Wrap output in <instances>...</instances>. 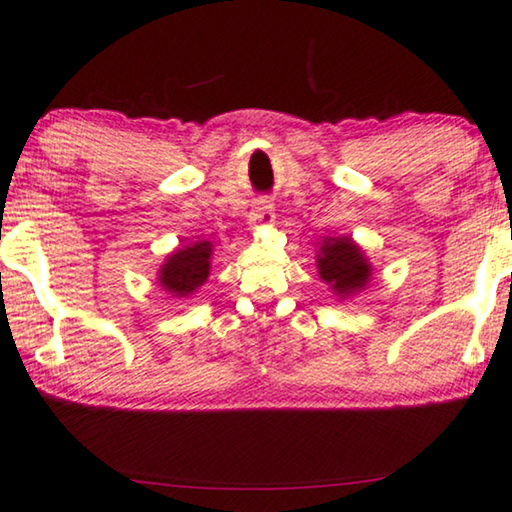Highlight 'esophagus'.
Listing matches in <instances>:
<instances>
[{"mask_svg": "<svg viewBox=\"0 0 512 512\" xmlns=\"http://www.w3.org/2000/svg\"><path fill=\"white\" fill-rule=\"evenodd\" d=\"M272 224H274V207L270 205V201H258L249 214V228L251 231H261V228H268Z\"/></svg>", "mask_w": 512, "mask_h": 512, "instance_id": "1", "label": "esophagus"}]
</instances>
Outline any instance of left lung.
<instances>
[{
	"label": "left lung",
	"instance_id": "8db88e82",
	"mask_svg": "<svg viewBox=\"0 0 512 512\" xmlns=\"http://www.w3.org/2000/svg\"><path fill=\"white\" fill-rule=\"evenodd\" d=\"M316 268L318 277L330 286V291L339 300L353 298V295L365 291L374 270L365 249L348 235L323 238L321 247L316 251Z\"/></svg>",
	"mask_w": 512,
	"mask_h": 512
}]
</instances>
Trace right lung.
I'll return each instance as SVG.
<instances>
[{"label":"right lung","mask_w":512,"mask_h":512,"mask_svg":"<svg viewBox=\"0 0 512 512\" xmlns=\"http://www.w3.org/2000/svg\"><path fill=\"white\" fill-rule=\"evenodd\" d=\"M212 251V242L207 240L170 251L157 272L159 286L173 298H191L210 277Z\"/></svg>","instance_id":"add662e5"}]
</instances>
